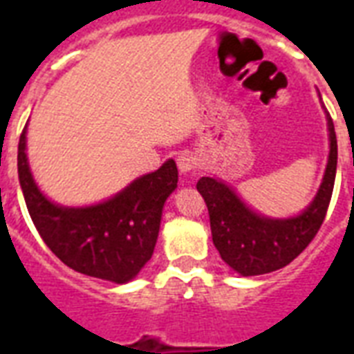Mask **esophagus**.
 <instances>
[{"label":"esophagus","instance_id":"1","mask_svg":"<svg viewBox=\"0 0 354 354\" xmlns=\"http://www.w3.org/2000/svg\"><path fill=\"white\" fill-rule=\"evenodd\" d=\"M176 163H178V171L182 172V174H187V172L198 169V160L191 154H180L176 158Z\"/></svg>","mask_w":354,"mask_h":354}]
</instances>
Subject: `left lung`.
<instances>
[{"mask_svg":"<svg viewBox=\"0 0 354 354\" xmlns=\"http://www.w3.org/2000/svg\"><path fill=\"white\" fill-rule=\"evenodd\" d=\"M318 97L322 99L319 93ZM322 108L325 110L324 102ZM325 119L329 130V158L324 180L313 202L299 215L288 218L261 215L235 193L232 185L218 178L204 176L196 183V189L209 211L213 244L221 253L222 261L232 266L236 274L250 277L283 268L308 246V242L324 224L338 163L335 124L327 110Z\"/></svg>","mask_w":354,"mask_h":354,"instance_id":"obj_1","label":"left lung"}]
</instances>
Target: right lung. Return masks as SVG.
I'll return each mask as SVG.
<instances>
[{
  "instance_id": "add662e5",
  "label": "right lung",
  "mask_w": 354,
  "mask_h": 354,
  "mask_svg": "<svg viewBox=\"0 0 354 354\" xmlns=\"http://www.w3.org/2000/svg\"><path fill=\"white\" fill-rule=\"evenodd\" d=\"M18 176L25 204L49 250L75 272L128 283L154 253L161 213L178 187L174 160L136 178L112 198L93 205L55 204L36 185L27 160V124L19 136Z\"/></svg>"
}]
</instances>
